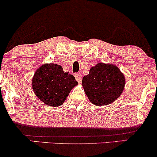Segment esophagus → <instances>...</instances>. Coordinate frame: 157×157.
Wrapping results in <instances>:
<instances>
[{
  "label": "esophagus",
  "instance_id": "34e87169",
  "mask_svg": "<svg viewBox=\"0 0 157 157\" xmlns=\"http://www.w3.org/2000/svg\"><path fill=\"white\" fill-rule=\"evenodd\" d=\"M75 78H76V80L79 82V83L81 82V81H82V76H81L80 74H76V75H75Z\"/></svg>",
  "mask_w": 157,
  "mask_h": 157
}]
</instances>
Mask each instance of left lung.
<instances>
[{
	"label": "left lung",
	"instance_id": "left-lung-1",
	"mask_svg": "<svg viewBox=\"0 0 157 157\" xmlns=\"http://www.w3.org/2000/svg\"><path fill=\"white\" fill-rule=\"evenodd\" d=\"M82 85L89 101L95 105L112 103L121 95L125 78L115 65L100 63L90 68L83 77Z\"/></svg>",
	"mask_w": 157,
	"mask_h": 157
}]
</instances>
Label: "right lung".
<instances>
[{
    "mask_svg": "<svg viewBox=\"0 0 157 157\" xmlns=\"http://www.w3.org/2000/svg\"><path fill=\"white\" fill-rule=\"evenodd\" d=\"M77 84L72 75L65 72L62 66L52 63L40 66L32 81L36 96L46 105L52 107L63 105L70 91Z\"/></svg>",
    "mask_w": 157,
    "mask_h": 157,
    "instance_id": "1",
    "label": "right lung"
}]
</instances>
